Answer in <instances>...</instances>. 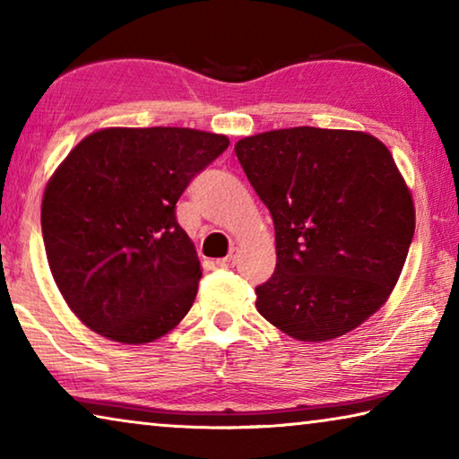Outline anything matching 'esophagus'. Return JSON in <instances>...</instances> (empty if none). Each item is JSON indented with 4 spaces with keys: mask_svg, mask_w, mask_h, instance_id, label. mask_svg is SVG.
<instances>
[{
    "mask_svg": "<svg viewBox=\"0 0 459 459\" xmlns=\"http://www.w3.org/2000/svg\"><path fill=\"white\" fill-rule=\"evenodd\" d=\"M237 263V253L232 251L230 255H227V257H222V259H216V265L219 267H232Z\"/></svg>",
    "mask_w": 459,
    "mask_h": 459,
    "instance_id": "34e87169",
    "label": "esophagus"
}]
</instances>
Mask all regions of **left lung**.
<instances>
[{
	"label": "left lung",
	"instance_id": "obj_1",
	"mask_svg": "<svg viewBox=\"0 0 459 459\" xmlns=\"http://www.w3.org/2000/svg\"><path fill=\"white\" fill-rule=\"evenodd\" d=\"M235 153L275 227L259 314L301 342L359 328L391 295L415 232L391 152L362 131L291 127L240 139Z\"/></svg>",
	"mask_w": 459,
	"mask_h": 459
}]
</instances>
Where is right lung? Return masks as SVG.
I'll return each instance as SVG.
<instances>
[{
	"instance_id": "obj_1",
	"label": "right lung",
	"mask_w": 459,
	"mask_h": 459,
	"mask_svg": "<svg viewBox=\"0 0 459 459\" xmlns=\"http://www.w3.org/2000/svg\"><path fill=\"white\" fill-rule=\"evenodd\" d=\"M227 147L198 129L108 127L58 166L42 198L46 257L92 332L145 344L190 312L202 269L176 202Z\"/></svg>"
}]
</instances>
